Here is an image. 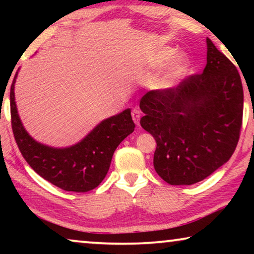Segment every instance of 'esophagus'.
<instances>
[{
    "label": "esophagus",
    "mask_w": 254,
    "mask_h": 254,
    "mask_svg": "<svg viewBox=\"0 0 254 254\" xmlns=\"http://www.w3.org/2000/svg\"><path fill=\"white\" fill-rule=\"evenodd\" d=\"M131 117H133L134 123L138 126V125H140V119H141V111L138 109H134L131 111Z\"/></svg>",
    "instance_id": "obj_1"
}]
</instances>
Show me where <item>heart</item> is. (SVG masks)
<instances>
[{"instance_id": "1", "label": "heart", "mask_w": 254, "mask_h": 254, "mask_svg": "<svg viewBox=\"0 0 254 254\" xmlns=\"http://www.w3.org/2000/svg\"><path fill=\"white\" fill-rule=\"evenodd\" d=\"M173 51L171 48H159L158 51H156L152 53L148 59L149 65H152V67H156V65H159L163 64L165 60L171 57ZM186 62L185 59L183 57H178L173 60L170 65L166 69L165 71H163L161 75L156 76V77L151 81V86L155 89H166L169 88L170 85L172 84L173 81L176 78H178L180 75L183 74L184 70H185Z\"/></svg>"}]
</instances>
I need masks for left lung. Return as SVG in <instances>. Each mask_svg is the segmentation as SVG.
<instances>
[{"label": "left lung", "instance_id": "1", "mask_svg": "<svg viewBox=\"0 0 254 254\" xmlns=\"http://www.w3.org/2000/svg\"><path fill=\"white\" fill-rule=\"evenodd\" d=\"M242 79L236 65L207 39L203 72L140 100L141 126L157 143L154 168L170 185L199 183L229 161L243 124Z\"/></svg>", "mask_w": 254, "mask_h": 254}]
</instances>
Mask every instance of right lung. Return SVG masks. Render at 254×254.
<instances>
[{
    "label": "right lung",
    "mask_w": 254,
    "mask_h": 254,
    "mask_svg": "<svg viewBox=\"0 0 254 254\" xmlns=\"http://www.w3.org/2000/svg\"><path fill=\"white\" fill-rule=\"evenodd\" d=\"M17 72L10 89L11 127L25 161L38 175L59 189L71 192L96 189L105 178L118 145L134 131L130 110L102 121L84 140L70 148H51L34 141L20 123L13 92Z\"/></svg>",
    "instance_id": "add662e5"
}]
</instances>
